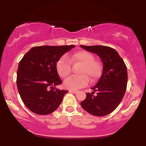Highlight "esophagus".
<instances>
[{
    "label": "esophagus",
    "instance_id": "34e87169",
    "mask_svg": "<svg viewBox=\"0 0 146 146\" xmlns=\"http://www.w3.org/2000/svg\"><path fill=\"white\" fill-rule=\"evenodd\" d=\"M69 92H71V93H78V90H69Z\"/></svg>",
    "mask_w": 146,
    "mask_h": 146
}]
</instances>
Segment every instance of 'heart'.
<instances>
[{
    "label": "heart",
    "instance_id": "heart-1",
    "mask_svg": "<svg viewBox=\"0 0 146 146\" xmlns=\"http://www.w3.org/2000/svg\"><path fill=\"white\" fill-rule=\"evenodd\" d=\"M71 63L74 65H82L79 71L81 75L72 76L66 79L64 85L66 88L77 90L86 86L89 79L91 82L96 81L101 76L102 66L99 62L95 60L93 54L86 51H78L68 57L60 58L56 64V69L58 74L63 78H66L71 73Z\"/></svg>",
    "mask_w": 146,
    "mask_h": 146
}]
</instances>
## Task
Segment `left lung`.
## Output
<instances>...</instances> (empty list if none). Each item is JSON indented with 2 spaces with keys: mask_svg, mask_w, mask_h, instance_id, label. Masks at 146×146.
Instances as JSON below:
<instances>
[{
  "mask_svg": "<svg viewBox=\"0 0 146 146\" xmlns=\"http://www.w3.org/2000/svg\"><path fill=\"white\" fill-rule=\"evenodd\" d=\"M86 51L96 53L103 62L101 78L86 93L80 103L84 110L95 116L102 117L111 113L121 102L126 90L128 73L124 62L115 49L109 46L80 45ZM95 92L96 95H94Z\"/></svg>",
  "mask_w": 146,
  "mask_h": 146,
  "instance_id": "8db88e82",
  "label": "left lung"
}]
</instances>
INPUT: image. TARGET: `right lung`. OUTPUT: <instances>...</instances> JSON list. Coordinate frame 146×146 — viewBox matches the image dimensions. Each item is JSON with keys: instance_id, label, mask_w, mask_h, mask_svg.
I'll return each mask as SVG.
<instances>
[{"instance_id": "add662e5", "label": "right lung", "mask_w": 146, "mask_h": 146, "mask_svg": "<svg viewBox=\"0 0 146 146\" xmlns=\"http://www.w3.org/2000/svg\"><path fill=\"white\" fill-rule=\"evenodd\" d=\"M75 47L38 46L31 48L18 64L16 83L24 104L33 113L48 115L55 111L68 90L56 88L62 81L58 75V60Z\"/></svg>"}]
</instances>
